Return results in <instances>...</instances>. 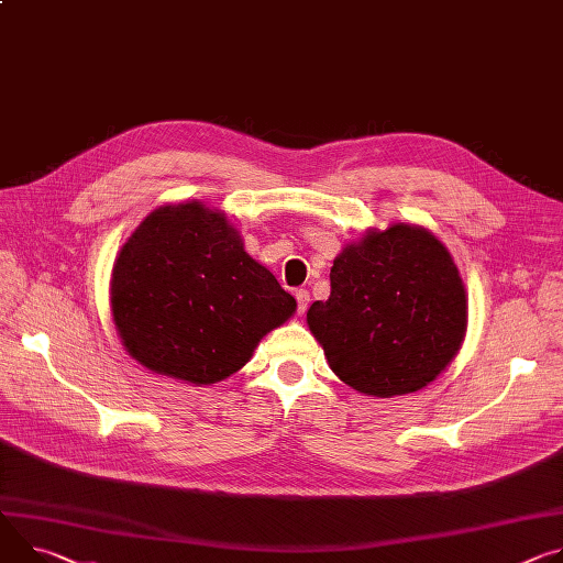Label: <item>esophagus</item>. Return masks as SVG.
I'll use <instances>...</instances> for the list:
<instances>
[{"label": "esophagus", "instance_id": "obj_1", "mask_svg": "<svg viewBox=\"0 0 563 563\" xmlns=\"http://www.w3.org/2000/svg\"><path fill=\"white\" fill-rule=\"evenodd\" d=\"M308 302H310V291L296 289V312L298 314H305V310H308Z\"/></svg>", "mask_w": 563, "mask_h": 563}]
</instances>
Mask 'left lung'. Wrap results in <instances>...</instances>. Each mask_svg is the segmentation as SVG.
<instances>
[{
    "instance_id": "8db88e82",
    "label": "left lung",
    "mask_w": 563,
    "mask_h": 563,
    "mask_svg": "<svg viewBox=\"0 0 563 563\" xmlns=\"http://www.w3.org/2000/svg\"><path fill=\"white\" fill-rule=\"evenodd\" d=\"M308 325L334 375L373 397L416 393L453 360L467 330V296L444 244L420 227L393 224L345 246L328 300Z\"/></svg>"
}]
</instances>
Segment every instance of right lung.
<instances>
[{
	"label": "right lung",
	"mask_w": 563,
	"mask_h": 563,
	"mask_svg": "<svg viewBox=\"0 0 563 563\" xmlns=\"http://www.w3.org/2000/svg\"><path fill=\"white\" fill-rule=\"evenodd\" d=\"M296 310L229 220L199 201L150 213L112 274V317L145 368L190 384L238 373Z\"/></svg>",
	"instance_id": "obj_1"
}]
</instances>
